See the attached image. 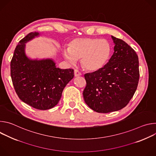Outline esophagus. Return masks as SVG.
<instances>
[{
    "mask_svg": "<svg viewBox=\"0 0 156 156\" xmlns=\"http://www.w3.org/2000/svg\"><path fill=\"white\" fill-rule=\"evenodd\" d=\"M74 74H75V76H80L81 75V73L80 72H79L78 70H75L74 71Z\"/></svg>",
    "mask_w": 156,
    "mask_h": 156,
    "instance_id": "34e87169",
    "label": "esophagus"
}]
</instances>
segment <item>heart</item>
<instances>
[{
    "label": "heart",
    "mask_w": 156,
    "mask_h": 156,
    "mask_svg": "<svg viewBox=\"0 0 156 156\" xmlns=\"http://www.w3.org/2000/svg\"><path fill=\"white\" fill-rule=\"evenodd\" d=\"M111 48L107 41L104 39L90 37L76 38L72 40L69 49L63 50L64 57L71 63L80 59L81 65L90 72L101 69L108 61Z\"/></svg>",
    "instance_id": "heart-1"
}]
</instances>
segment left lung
I'll use <instances>...</instances> for the list:
<instances>
[{
  "label": "left lung",
  "instance_id": "left-lung-1",
  "mask_svg": "<svg viewBox=\"0 0 156 156\" xmlns=\"http://www.w3.org/2000/svg\"><path fill=\"white\" fill-rule=\"evenodd\" d=\"M112 37L114 52L101 69L84 75L83 94L86 104L95 112L109 113L125 107L134 95L139 81V60L123 40Z\"/></svg>",
  "mask_w": 156,
  "mask_h": 156
}]
</instances>
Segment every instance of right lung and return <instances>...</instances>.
<instances>
[{
  "instance_id": "obj_1",
  "label": "right lung",
  "mask_w": 156,
  "mask_h": 156,
  "mask_svg": "<svg viewBox=\"0 0 156 156\" xmlns=\"http://www.w3.org/2000/svg\"><path fill=\"white\" fill-rule=\"evenodd\" d=\"M39 35L30 33L20 41L10 62V75L22 101L34 108L48 110L58 103L64 87L74 76V70L57 68L52 59H29L25 53V43Z\"/></svg>"
}]
</instances>
